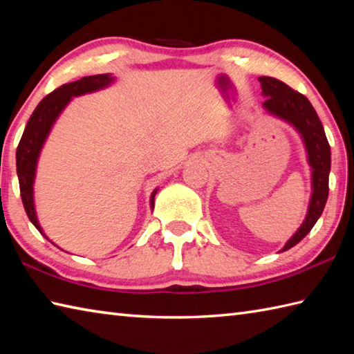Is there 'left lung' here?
I'll return each mask as SVG.
<instances>
[{"mask_svg": "<svg viewBox=\"0 0 354 354\" xmlns=\"http://www.w3.org/2000/svg\"><path fill=\"white\" fill-rule=\"evenodd\" d=\"M262 95L267 96L264 106L270 113L282 118L297 129L302 135L306 149L308 153V162L313 169V195H311L307 218L299 227L292 239H290L282 252L295 247L297 242L307 236V233L313 228L316 221L324 212L325 203L328 198V175L331 167V151L330 144L325 136L322 122L317 116L316 110L307 100V96L296 92L272 76H261Z\"/></svg>", "mask_w": 354, "mask_h": 354, "instance_id": "1", "label": "left lung"}]
</instances>
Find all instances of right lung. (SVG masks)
<instances>
[{
    "label": "right lung",
    "instance_id": "1",
    "mask_svg": "<svg viewBox=\"0 0 354 354\" xmlns=\"http://www.w3.org/2000/svg\"><path fill=\"white\" fill-rule=\"evenodd\" d=\"M112 80L113 78L110 75H92L84 76L78 81L68 82V84H62L38 104L37 109L33 110L29 122H27L17 149V173L24 210L30 223L38 228L39 233H43V230L38 224L37 213H35L33 207V179L41 147H43L48 131H50L52 124L61 113V110L67 106L72 96L95 92V90L106 87L109 82H112ZM155 195L156 190L151 193V207H153Z\"/></svg>",
    "mask_w": 354,
    "mask_h": 354
}]
</instances>
